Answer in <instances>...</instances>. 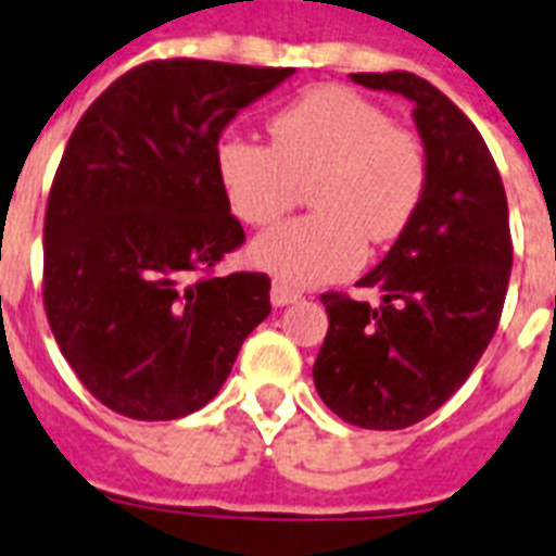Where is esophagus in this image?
<instances>
[{
  "instance_id": "1",
  "label": "esophagus",
  "mask_w": 556,
  "mask_h": 556,
  "mask_svg": "<svg viewBox=\"0 0 556 556\" xmlns=\"http://www.w3.org/2000/svg\"><path fill=\"white\" fill-rule=\"evenodd\" d=\"M269 301H273V306H289V303H298L303 301V292H298V289L287 287L283 281H273V292H269Z\"/></svg>"
}]
</instances>
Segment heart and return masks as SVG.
Returning a JSON list of instances; mask_svg holds the SVG:
<instances>
[{
  "label": "heart",
  "mask_w": 556,
  "mask_h": 556,
  "mask_svg": "<svg viewBox=\"0 0 556 556\" xmlns=\"http://www.w3.org/2000/svg\"><path fill=\"white\" fill-rule=\"evenodd\" d=\"M273 144L228 132L217 178L239 219L267 228L312 184L317 211L258 236L253 262L292 287L339 281L365 262L367 239L404 233L429 189V159L415 130L345 86H317L269 119Z\"/></svg>",
  "instance_id": "heart-1"
}]
</instances>
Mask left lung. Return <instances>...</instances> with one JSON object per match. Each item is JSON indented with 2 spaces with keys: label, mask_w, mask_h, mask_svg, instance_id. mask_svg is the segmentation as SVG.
<instances>
[{
  "label": "left lung",
  "mask_w": 556,
  "mask_h": 556,
  "mask_svg": "<svg viewBox=\"0 0 556 556\" xmlns=\"http://www.w3.org/2000/svg\"><path fill=\"white\" fill-rule=\"evenodd\" d=\"M351 77L415 102L429 189L384 262L356 283L381 289V306L320 294L328 333L314 387L348 424L395 431L440 409L490 345L513 269L509 208L481 132L440 88L412 72Z\"/></svg>",
  "instance_id": "left-lung-1"
}]
</instances>
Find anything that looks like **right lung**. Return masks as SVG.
<instances>
[{"label": "right lung", "instance_id": "obj_1", "mask_svg": "<svg viewBox=\"0 0 556 556\" xmlns=\"http://www.w3.org/2000/svg\"><path fill=\"white\" fill-rule=\"evenodd\" d=\"M289 75L147 61L72 130L43 217V312L68 367L108 409L132 420L203 409L267 320V275H214L244 244L214 152L236 113Z\"/></svg>", "mask_w": 556, "mask_h": 556}]
</instances>
